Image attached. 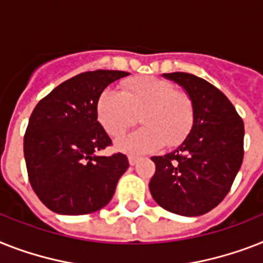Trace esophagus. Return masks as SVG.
<instances>
[{"mask_svg":"<svg viewBox=\"0 0 263 263\" xmlns=\"http://www.w3.org/2000/svg\"><path fill=\"white\" fill-rule=\"evenodd\" d=\"M138 161H139V158L135 157V155H129V157H128V162H129V165L131 166L136 165V163H138Z\"/></svg>","mask_w":263,"mask_h":263,"instance_id":"1","label":"esophagus"}]
</instances>
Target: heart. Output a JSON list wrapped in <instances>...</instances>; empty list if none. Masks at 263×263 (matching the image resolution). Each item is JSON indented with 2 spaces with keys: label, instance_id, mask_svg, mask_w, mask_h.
<instances>
[{
  "label": "heart",
  "instance_id": "1",
  "mask_svg": "<svg viewBox=\"0 0 263 263\" xmlns=\"http://www.w3.org/2000/svg\"><path fill=\"white\" fill-rule=\"evenodd\" d=\"M97 119L108 134L119 138L128 128L142 123L136 131L117 140V148L128 154H144L177 147L194 124V104L186 91L157 77H135L123 81L120 93L104 89L97 98Z\"/></svg>",
  "mask_w": 263,
  "mask_h": 263
}]
</instances>
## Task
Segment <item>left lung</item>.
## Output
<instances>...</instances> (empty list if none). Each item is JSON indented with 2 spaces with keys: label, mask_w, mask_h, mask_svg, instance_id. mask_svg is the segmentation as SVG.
Masks as SVG:
<instances>
[{
  "label": "left lung",
  "mask_w": 263,
  "mask_h": 263,
  "mask_svg": "<svg viewBox=\"0 0 263 263\" xmlns=\"http://www.w3.org/2000/svg\"><path fill=\"white\" fill-rule=\"evenodd\" d=\"M194 104V124L178 148L153 157L154 200L166 211L200 216L223 201L243 161L245 124L216 86L189 72H168Z\"/></svg>",
  "instance_id": "obj_1"
}]
</instances>
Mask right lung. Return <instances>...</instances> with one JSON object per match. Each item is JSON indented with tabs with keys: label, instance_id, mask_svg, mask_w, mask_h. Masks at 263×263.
I'll use <instances>...</instances> for the list:
<instances>
[{
	"label": "right lung",
	"instance_id": "obj_1",
	"mask_svg": "<svg viewBox=\"0 0 263 263\" xmlns=\"http://www.w3.org/2000/svg\"><path fill=\"white\" fill-rule=\"evenodd\" d=\"M129 72L96 70L62 82L42 98L24 135L28 178L40 201L62 215H86L105 206L129 163L124 154L97 157L112 144L97 121V98Z\"/></svg>",
	"mask_w": 263,
	"mask_h": 263
}]
</instances>
